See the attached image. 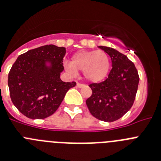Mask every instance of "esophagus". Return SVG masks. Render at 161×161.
Wrapping results in <instances>:
<instances>
[{"label":"esophagus","mask_w":161,"mask_h":161,"mask_svg":"<svg viewBox=\"0 0 161 161\" xmlns=\"http://www.w3.org/2000/svg\"><path fill=\"white\" fill-rule=\"evenodd\" d=\"M85 86V85H84V84H82V83H79V82H78L77 83V86L79 88H82V87H83V86Z\"/></svg>","instance_id":"esophagus-1"}]
</instances>
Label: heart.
I'll return each instance as SVG.
<instances>
[{
    "mask_svg": "<svg viewBox=\"0 0 161 161\" xmlns=\"http://www.w3.org/2000/svg\"><path fill=\"white\" fill-rule=\"evenodd\" d=\"M66 68L70 73L82 71L86 80L94 83L102 82L111 68L109 55L103 50H80L72 55Z\"/></svg>",
    "mask_w": 161,
    "mask_h": 161,
    "instance_id": "b5f03b06",
    "label": "heart"
}]
</instances>
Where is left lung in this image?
<instances>
[{
    "instance_id": "8db88e82",
    "label": "left lung",
    "mask_w": 161,
    "mask_h": 161,
    "mask_svg": "<svg viewBox=\"0 0 161 161\" xmlns=\"http://www.w3.org/2000/svg\"><path fill=\"white\" fill-rule=\"evenodd\" d=\"M111 57L112 69L105 81L91 83L92 95L86 101L94 117L105 122L119 119L131 109L140 81L134 63L118 50L98 46Z\"/></svg>"
}]
</instances>
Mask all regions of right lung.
<instances>
[{
    "instance_id": "1",
    "label": "right lung",
    "mask_w": 161,
    "mask_h": 161,
    "mask_svg": "<svg viewBox=\"0 0 161 161\" xmlns=\"http://www.w3.org/2000/svg\"><path fill=\"white\" fill-rule=\"evenodd\" d=\"M65 47L46 45L17 58L8 77L10 98L18 111L33 119L53 115L75 82L61 80Z\"/></svg>"
}]
</instances>
